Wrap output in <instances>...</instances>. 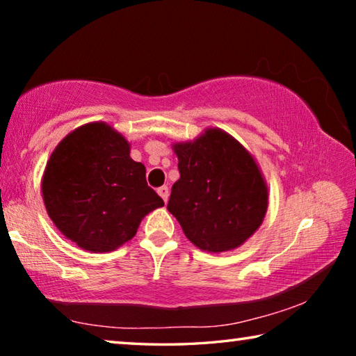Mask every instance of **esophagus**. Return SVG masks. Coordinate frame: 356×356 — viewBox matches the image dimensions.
Instances as JSON below:
<instances>
[{
	"label": "esophagus",
	"mask_w": 356,
	"mask_h": 356,
	"mask_svg": "<svg viewBox=\"0 0 356 356\" xmlns=\"http://www.w3.org/2000/svg\"><path fill=\"white\" fill-rule=\"evenodd\" d=\"M156 191H159V195L161 196V200H163V201L166 202L168 197H170V188H168L166 185H163V186H160V188L156 190Z\"/></svg>",
	"instance_id": "1"
}]
</instances>
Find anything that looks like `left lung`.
Here are the masks:
<instances>
[{"label": "left lung", "mask_w": 356, "mask_h": 356, "mask_svg": "<svg viewBox=\"0 0 356 356\" xmlns=\"http://www.w3.org/2000/svg\"><path fill=\"white\" fill-rule=\"evenodd\" d=\"M172 149L180 179L168 210L186 238L209 252L238 248L262 225L268 207L267 184L252 155L220 129Z\"/></svg>", "instance_id": "left-lung-1"}]
</instances>
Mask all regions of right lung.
<instances>
[{
  "label": "right lung",
  "instance_id": "add662e5",
  "mask_svg": "<svg viewBox=\"0 0 356 356\" xmlns=\"http://www.w3.org/2000/svg\"><path fill=\"white\" fill-rule=\"evenodd\" d=\"M42 196L55 226L80 248L108 252L135 237L141 220L165 202L130 159V144L105 122L75 129L47 161Z\"/></svg>",
  "mask_w": 356,
  "mask_h": 356
}]
</instances>
